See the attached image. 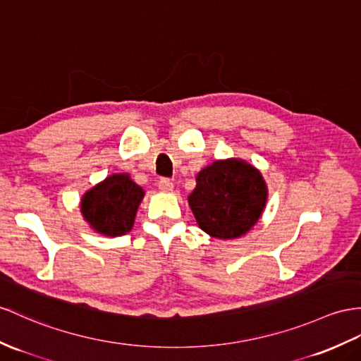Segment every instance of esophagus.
Here are the masks:
<instances>
[{
  "instance_id": "esophagus-1",
  "label": "esophagus",
  "mask_w": 361,
  "mask_h": 361,
  "mask_svg": "<svg viewBox=\"0 0 361 361\" xmlns=\"http://www.w3.org/2000/svg\"><path fill=\"white\" fill-rule=\"evenodd\" d=\"M159 190L164 191V192H170L173 191V182L170 179H161L159 180Z\"/></svg>"
}]
</instances>
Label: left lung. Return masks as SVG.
<instances>
[{
	"mask_svg": "<svg viewBox=\"0 0 361 361\" xmlns=\"http://www.w3.org/2000/svg\"><path fill=\"white\" fill-rule=\"evenodd\" d=\"M267 199L262 173L233 157L216 161L197 173L188 204L200 230L216 239H235L257 224Z\"/></svg>",
	"mask_w": 361,
	"mask_h": 361,
	"instance_id": "8db88e82",
	"label": "left lung"
}]
</instances>
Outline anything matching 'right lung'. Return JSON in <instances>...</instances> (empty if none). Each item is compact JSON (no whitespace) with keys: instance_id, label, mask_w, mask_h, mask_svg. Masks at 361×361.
Returning <instances> with one entry per match:
<instances>
[{"instance_id":"1","label":"right lung","mask_w":361,"mask_h":361,"mask_svg":"<svg viewBox=\"0 0 361 361\" xmlns=\"http://www.w3.org/2000/svg\"><path fill=\"white\" fill-rule=\"evenodd\" d=\"M144 195L127 173L111 174L82 196L81 213L96 233L124 235L133 228Z\"/></svg>"}]
</instances>
